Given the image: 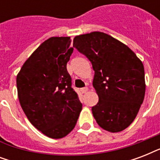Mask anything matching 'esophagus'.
Returning <instances> with one entry per match:
<instances>
[{"label":"esophagus","mask_w":160,"mask_h":160,"mask_svg":"<svg viewBox=\"0 0 160 160\" xmlns=\"http://www.w3.org/2000/svg\"><path fill=\"white\" fill-rule=\"evenodd\" d=\"M80 91H81V93H83V94H85V93H86L88 91V87L81 88V89H80Z\"/></svg>","instance_id":"obj_1"}]
</instances>
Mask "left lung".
<instances>
[{"instance_id": "8db88e82", "label": "left lung", "mask_w": 160, "mask_h": 160, "mask_svg": "<svg viewBox=\"0 0 160 160\" xmlns=\"http://www.w3.org/2000/svg\"><path fill=\"white\" fill-rule=\"evenodd\" d=\"M73 46L89 59L95 70L93 86L99 102L92 107V114L97 124L112 133L126 129L144 101L142 61L126 45L100 31L75 36Z\"/></svg>"}]
</instances>
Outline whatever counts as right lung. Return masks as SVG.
Instances as JSON below:
<instances>
[{"instance_id":"1","label":"right lung","mask_w":160,"mask_h":160,"mask_svg":"<svg viewBox=\"0 0 160 160\" xmlns=\"http://www.w3.org/2000/svg\"><path fill=\"white\" fill-rule=\"evenodd\" d=\"M70 37H51L34 51L16 76L21 106L36 129L52 139L66 136L82 109L66 69Z\"/></svg>"}]
</instances>
